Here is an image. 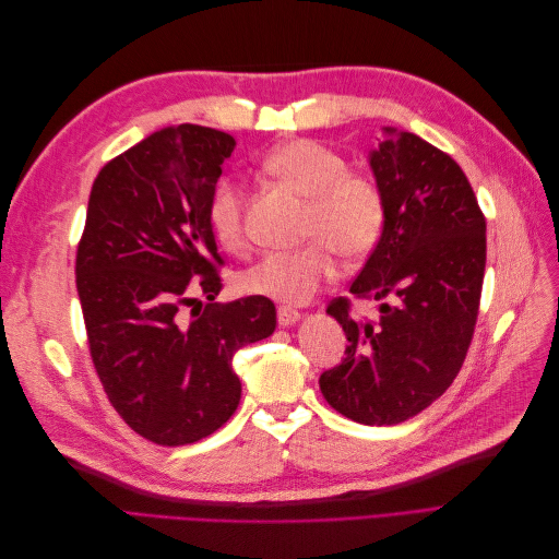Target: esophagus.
<instances>
[{
  "label": "esophagus",
  "instance_id": "34e87169",
  "mask_svg": "<svg viewBox=\"0 0 559 559\" xmlns=\"http://www.w3.org/2000/svg\"><path fill=\"white\" fill-rule=\"evenodd\" d=\"M300 319V312L298 310H294V308H277V321H280V326H294L296 321Z\"/></svg>",
  "mask_w": 559,
  "mask_h": 559
}]
</instances>
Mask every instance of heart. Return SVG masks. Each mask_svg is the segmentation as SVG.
<instances>
[{"instance_id": "obj_1", "label": "heart", "mask_w": 559, "mask_h": 559, "mask_svg": "<svg viewBox=\"0 0 559 559\" xmlns=\"http://www.w3.org/2000/svg\"><path fill=\"white\" fill-rule=\"evenodd\" d=\"M263 170L308 198L306 233L314 240L294 251H273L242 275V289L286 306L308 302L337 275V257L357 261L380 242L384 195L380 186L359 173H347V160L314 140H292L267 151ZM207 218L216 242L230 253L247 249L245 189L222 179L210 195Z\"/></svg>"}]
</instances>
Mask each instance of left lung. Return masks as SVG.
I'll list each match as a JSON object with an SVG mask.
<instances>
[{
    "instance_id": "obj_1",
    "label": "left lung",
    "mask_w": 559,
    "mask_h": 559,
    "mask_svg": "<svg viewBox=\"0 0 559 559\" xmlns=\"http://www.w3.org/2000/svg\"><path fill=\"white\" fill-rule=\"evenodd\" d=\"M384 195V228L349 294L380 300V321L352 319L349 300L329 314L347 357L324 370L331 408L359 421L399 425L431 405L460 373L476 329L485 275V216L462 167L413 132L384 128L370 151Z\"/></svg>"
}]
</instances>
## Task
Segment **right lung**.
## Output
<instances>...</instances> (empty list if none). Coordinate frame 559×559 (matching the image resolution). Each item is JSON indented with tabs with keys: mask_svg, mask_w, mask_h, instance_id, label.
I'll return each mask as SVG.
<instances>
[{
	"mask_svg": "<svg viewBox=\"0 0 559 559\" xmlns=\"http://www.w3.org/2000/svg\"><path fill=\"white\" fill-rule=\"evenodd\" d=\"M233 148L222 130L163 128L109 160L91 189L76 249L91 357L116 413L158 445L226 425L242 394L235 352L277 324L267 298L214 302L224 261L207 202Z\"/></svg>",
	"mask_w": 559,
	"mask_h": 559,
	"instance_id": "right-lung-1",
	"label": "right lung"
}]
</instances>
